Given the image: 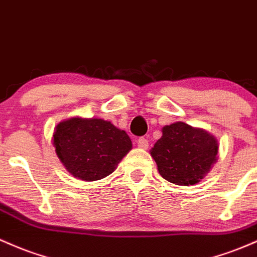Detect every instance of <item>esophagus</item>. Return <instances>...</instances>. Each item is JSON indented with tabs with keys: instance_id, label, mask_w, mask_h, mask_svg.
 Masks as SVG:
<instances>
[{
	"instance_id": "obj_1",
	"label": "esophagus",
	"mask_w": 257,
	"mask_h": 257,
	"mask_svg": "<svg viewBox=\"0 0 257 257\" xmlns=\"http://www.w3.org/2000/svg\"><path fill=\"white\" fill-rule=\"evenodd\" d=\"M137 146L140 147V148H142V149H147V148H148V146H149L148 140H147V138H144V137L138 138Z\"/></svg>"
}]
</instances>
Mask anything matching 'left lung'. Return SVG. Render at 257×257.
Wrapping results in <instances>:
<instances>
[{"instance_id": "8db88e82", "label": "left lung", "mask_w": 257, "mask_h": 257, "mask_svg": "<svg viewBox=\"0 0 257 257\" xmlns=\"http://www.w3.org/2000/svg\"><path fill=\"white\" fill-rule=\"evenodd\" d=\"M151 155L169 182L189 186L204 178L217 160V140L203 128L178 121L164 126Z\"/></svg>"}]
</instances>
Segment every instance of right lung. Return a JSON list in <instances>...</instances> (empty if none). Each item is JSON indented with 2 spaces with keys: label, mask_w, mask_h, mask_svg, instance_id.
<instances>
[{
  "label": "right lung",
  "mask_w": 257,
  "mask_h": 257,
  "mask_svg": "<svg viewBox=\"0 0 257 257\" xmlns=\"http://www.w3.org/2000/svg\"><path fill=\"white\" fill-rule=\"evenodd\" d=\"M52 141L65 169L87 182L114 172L132 148L127 134L103 119L71 117L62 121Z\"/></svg>",
  "instance_id": "1"
}]
</instances>
